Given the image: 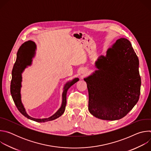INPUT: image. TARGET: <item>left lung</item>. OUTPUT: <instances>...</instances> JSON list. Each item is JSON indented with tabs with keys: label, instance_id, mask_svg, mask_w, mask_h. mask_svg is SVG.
<instances>
[{
	"label": "left lung",
	"instance_id": "8db88e82",
	"mask_svg": "<svg viewBox=\"0 0 151 151\" xmlns=\"http://www.w3.org/2000/svg\"><path fill=\"white\" fill-rule=\"evenodd\" d=\"M139 58L130 42L116 40L96 63L99 70L84 81L88 91V110L95 117L114 121L124 117L137 103L141 78Z\"/></svg>",
	"mask_w": 151,
	"mask_h": 151
}]
</instances>
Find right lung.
Listing matches in <instances>:
<instances>
[{"label": "right lung", "instance_id": "add662e5", "mask_svg": "<svg viewBox=\"0 0 151 151\" xmlns=\"http://www.w3.org/2000/svg\"><path fill=\"white\" fill-rule=\"evenodd\" d=\"M36 49V45L35 43L31 40L24 42L21 45L17 54V60L14 64L13 69L12 71V79L11 82V94L12 99L16 105L18 110L20 112L21 114H23L26 118L39 122H44L47 121H50L54 120L57 118L60 117L65 111L66 106V94L68 89L72 85L79 81L78 78H75L72 81L68 82L64 86L63 93V101L60 108L58 111L52 116L48 118L44 119H36L33 118L29 116L24 108V106L21 103V94H20V88H21V73L23 70L26 68L27 65L31 64L32 57L35 54V51ZM29 60V64H27V61Z\"/></svg>", "mask_w": 151, "mask_h": 151}]
</instances>
